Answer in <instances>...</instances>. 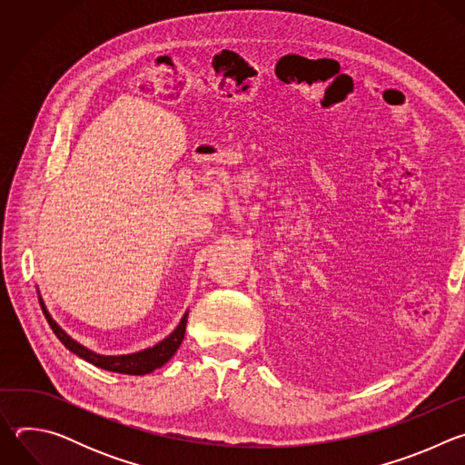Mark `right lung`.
I'll list each match as a JSON object with an SVG mask.
<instances>
[{
    "label": "right lung",
    "instance_id": "right-lung-1",
    "mask_svg": "<svg viewBox=\"0 0 465 465\" xmlns=\"http://www.w3.org/2000/svg\"><path fill=\"white\" fill-rule=\"evenodd\" d=\"M40 300V305H42V311L47 318V323L49 327L53 329V333L56 335V339L68 348L72 353H75L77 357L84 359L86 362L97 366V368H103V370H108V371H115V373H126V375H145V373H151L154 371L156 368L163 366L174 353L176 350L180 348L182 341H183V335H185V323H187V312L182 316L180 323L176 325V329L173 331V333L169 337H165L163 341H160L156 346L153 348H147V350H142L138 353H130V355H99L88 348H84L83 344H79L77 341H74L65 331L51 318L49 311L45 309V303L42 300V296H38Z\"/></svg>",
    "mask_w": 465,
    "mask_h": 465
}]
</instances>
